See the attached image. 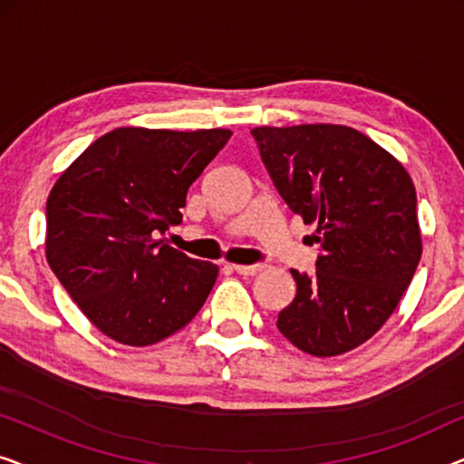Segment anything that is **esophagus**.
I'll return each mask as SVG.
<instances>
[{
  "instance_id": "esophagus-1",
  "label": "esophagus",
  "mask_w": 464,
  "mask_h": 464,
  "mask_svg": "<svg viewBox=\"0 0 464 464\" xmlns=\"http://www.w3.org/2000/svg\"><path fill=\"white\" fill-rule=\"evenodd\" d=\"M232 268H234V272H238V275H243V276H253L264 268V264H246V266L237 264V266H232Z\"/></svg>"
}]
</instances>
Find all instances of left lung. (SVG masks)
Masks as SVG:
<instances>
[{
	"label": "left lung",
	"mask_w": 464,
	"mask_h": 464,
	"mask_svg": "<svg viewBox=\"0 0 464 464\" xmlns=\"http://www.w3.org/2000/svg\"><path fill=\"white\" fill-rule=\"evenodd\" d=\"M272 183L304 224H316V272L291 270L294 302L276 327L314 357L370 340L397 308L422 256L408 170L363 132L340 124L251 130Z\"/></svg>",
	"instance_id": "obj_1"
}]
</instances>
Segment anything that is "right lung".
<instances>
[{
  "label": "right lung",
  "instance_id": "add662e5",
  "mask_svg": "<svg viewBox=\"0 0 464 464\" xmlns=\"http://www.w3.org/2000/svg\"><path fill=\"white\" fill-rule=\"evenodd\" d=\"M232 137L226 129L124 126L88 145L46 202V257L97 329L156 344L198 314L218 266L158 240L181 224L192 183Z\"/></svg>",
  "mask_w": 464,
  "mask_h": 464
}]
</instances>
